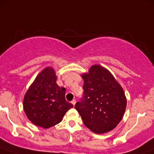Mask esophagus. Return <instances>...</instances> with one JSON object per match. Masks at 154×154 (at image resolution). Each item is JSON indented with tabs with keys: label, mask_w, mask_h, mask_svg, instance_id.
Returning a JSON list of instances; mask_svg holds the SVG:
<instances>
[{
	"label": "esophagus",
	"mask_w": 154,
	"mask_h": 154,
	"mask_svg": "<svg viewBox=\"0 0 154 154\" xmlns=\"http://www.w3.org/2000/svg\"><path fill=\"white\" fill-rule=\"evenodd\" d=\"M71 103H72V104L74 106V105H75V103H76V100H74H74H71Z\"/></svg>",
	"instance_id": "obj_1"
}]
</instances>
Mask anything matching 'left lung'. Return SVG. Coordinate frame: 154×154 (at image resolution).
Masks as SVG:
<instances>
[{"mask_svg": "<svg viewBox=\"0 0 154 154\" xmlns=\"http://www.w3.org/2000/svg\"><path fill=\"white\" fill-rule=\"evenodd\" d=\"M83 78V94L75 109L92 132L100 134L110 131L119 125L125 112L123 88L108 70L97 65L91 66Z\"/></svg>", "mask_w": 154, "mask_h": 154, "instance_id": "left-lung-1", "label": "left lung"}]
</instances>
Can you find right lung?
Listing matches in <instances>:
<instances>
[{
	"instance_id": "right-lung-1",
	"label": "right lung",
	"mask_w": 154,
	"mask_h": 154,
	"mask_svg": "<svg viewBox=\"0 0 154 154\" xmlns=\"http://www.w3.org/2000/svg\"><path fill=\"white\" fill-rule=\"evenodd\" d=\"M51 68L43 70L29 87L24 98V109L32 123L49 128L60 123L73 105L66 100V88L57 84Z\"/></svg>"
}]
</instances>
